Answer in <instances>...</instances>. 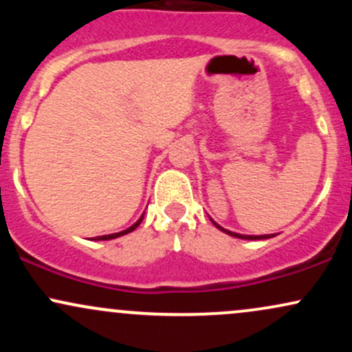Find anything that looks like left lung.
<instances>
[{"mask_svg": "<svg viewBox=\"0 0 352 352\" xmlns=\"http://www.w3.org/2000/svg\"><path fill=\"white\" fill-rule=\"evenodd\" d=\"M213 225H215V227H217L218 230H221V232L228 233V235L236 236V238H243V240H266V238H272V236H274V235H240V233H233V232H228V230L221 228L220 225H217V223H215V221H213Z\"/></svg>", "mask_w": 352, "mask_h": 352, "instance_id": "1", "label": "left lung"}]
</instances>
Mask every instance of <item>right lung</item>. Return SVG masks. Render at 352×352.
Instances as JSON below:
<instances>
[{"mask_svg":"<svg viewBox=\"0 0 352 352\" xmlns=\"http://www.w3.org/2000/svg\"><path fill=\"white\" fill-rule=\"evenodd\" d=\"M142 218H144V215L139 218V220L135 221L134 225H132L131 228H127V230H124V232H119V233H112V235H104V236H96L94 240H112V238H119V236H122V235H127V233H131V232H134V230L139 227L140 225V221H142Z\"/></svg>","mask_w":352,"mask_h":352,"instance_id":"right-lung-1","label":"right lung"}]
</instances>
